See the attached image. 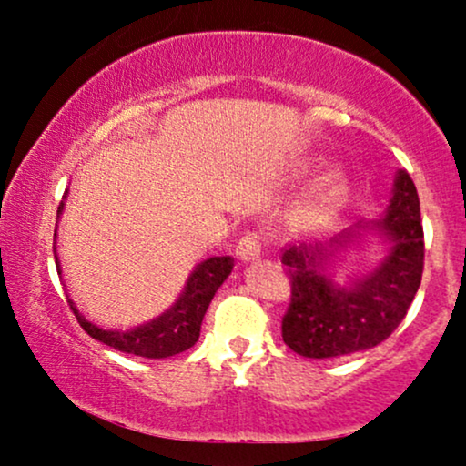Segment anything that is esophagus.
I'll return each instance as SVG.
<instances>
[{"label": "esophagus", "instance_id": "1", "mask_svg": "<svg viewBox=\"0 0 466 466\" xmlns=\"http://www.w3.org/2000/svg\"><path fill=\"white\" fill-rule=\"evenodd\" d=\"M263 245H265V234L258 232V229H251V232L245 234V237H240L237 245V256L240 260H245V263H249V260L260 258Z\"/></svg>", "mask_w": 466, "mask_h": 466}]
</instances>
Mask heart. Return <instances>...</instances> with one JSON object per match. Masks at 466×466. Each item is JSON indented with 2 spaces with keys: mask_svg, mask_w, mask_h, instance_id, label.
<instances>
[{
  "mask_svg": "<svg viewBox=\"0 0 466 466\" xmlns=\"http://www.w3.org/2000/svg\"><path fill=\"white\" fill-rule=\"evenodd\" d=\"M344 190H346L344 179H341L339 175L335 173L324 175V177L315 184V188L311 192V199H309V206H307V215L311 218L326 217L337 203H339L341 197H344Z\"/></svg>",
  "mask_w": 466,
  "mask_h": 466,
  "instance_id": "1",
  "label": "heart"
}]
</instances>
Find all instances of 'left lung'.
<instances>
[{
    "label": "left lung",
    "instance_id": "obj_1",
    "mask_svg": "<svg viewBox=\"0 0 466 466\" xmlns=\"http://www.w3.org/2000/svg\"><path fill=\"white\" fill-rule=\"evenodd\" d=\"M374 226L392 248L372 274L349 287L324 276L322 263L350 234L285 249L291 302L282 318V339L293 352L313 360L346 357L386 341L403 322L425 265L420 201L408 170H399L386 217Z\"/></svg>",
    "mask_w": 466,
    "mask_h": 466
}]
</instances>
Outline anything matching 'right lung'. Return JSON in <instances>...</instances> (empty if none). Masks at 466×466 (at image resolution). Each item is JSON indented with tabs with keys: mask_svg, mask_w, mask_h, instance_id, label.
<instances>
[{
	"mask_svg": "<svg viewBox=\"0 0 466 466\" xmlns=\"http://www.w3.org/2000/svg\"><path fill=\"white\" fill-rule=\"evenodd\" d=\"M67 192V190H66ZM63 210V201L58 206V215ZM56 269H58V258ZM234 260L229 256H215V258L203 260L192 271L188 282H186L184 291H181L179 300L168 309V311L155 318L153 322H147L142 326L129 330H105L100 326L83 318L78 309L74 307L72 300L69 309L76 315L78 324L87 335L94 339L103 341V344L111 346V349L127 352V355L148 357V360H164V357H173L177 352L188 350L199 339L203 315H206L208 307H210L212 298H215L217 289L223 285V280L232 271Z\"/></svg>",
	"mask_w": 466,
	"mask_h": 466,
	"instance_id": "1",
	"label": "right lung"
}]
</instances>
